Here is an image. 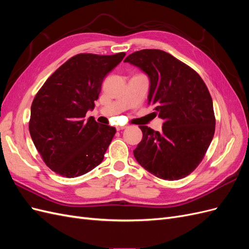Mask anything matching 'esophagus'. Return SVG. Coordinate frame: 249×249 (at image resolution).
I'll list each match as a JSON object with an SVG mask.
<instances>
[{
  "mask_svg": "<svg viewBox=\"0 0 249 249\" xmlns=\"http://www.w3.org/2000/svg\"><path fill=\"white\" fill-rule=\"evenodd\" d=\"M125 127H126V126H123V125H117V126H116V130H117V131H122V130H124Z\"/></svg>",
  "mask_w": 249,
  "mask_h": 249,
  "instance_id": "34e87169",
  "label": "esophagus"
}]
</instances>
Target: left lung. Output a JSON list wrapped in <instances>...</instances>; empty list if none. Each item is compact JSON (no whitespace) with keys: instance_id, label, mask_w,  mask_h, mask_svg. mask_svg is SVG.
I'll return each instance as SVG.
<instances>
[{"instance_id":"obj_1","label":"left lung","mask_w":249,"mask_h":249,"mask_svg":"<svg viewBox=\"0 0 249 249\" xmlns=\"http://www.w3.org/2000/svg\"><path fill=\"white\" fill-rule=\"evenodd\" d=\"M149 79L148 105L164 120L162 131L139 125L135 159L152 175L183 178L198 166L215 133L213 101L199 74L161 50H141L124 59Z\"/></svg>"}]
</instances>
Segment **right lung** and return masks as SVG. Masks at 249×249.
<instances>
[{
	"mask_svg": "<svg viewBox=\"0 0 249 249\" xmlns=\"http://www.w3.org/2000/svg\"><path fill=\"white\" fill-rule=\"evenodd\" d=\"M125 53L104 56L78 54L46 81L31 106L29 131L43 162L57 175L77 178L101 164L116 133L97 124L88 110L94 108L105 77Z\"/></svg>",
	"mask_w": 249,
	"mask_h": 249,
	"instance_id": "obj_1",
	"label": "right lung"
}]
</instances>
